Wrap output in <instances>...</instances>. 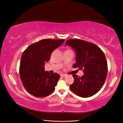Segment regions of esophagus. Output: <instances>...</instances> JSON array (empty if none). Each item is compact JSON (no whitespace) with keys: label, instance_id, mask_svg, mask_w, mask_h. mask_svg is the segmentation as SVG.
I'll return each mask as SVG.
<instances>
[{"label":"esophagus","instance_id":"esophagus-1","mask_svg":"<svg viewBox=\"0 0 123 123\" xmlns=\"http://www.w3.org/2000/svg\"><path fill=\"white\" fill-rule=\"evenodd\" d=\"M67 76L66 74H61V77H65Z\"/></svg>","mask_w":123,"mask_h":123}]
</instances>
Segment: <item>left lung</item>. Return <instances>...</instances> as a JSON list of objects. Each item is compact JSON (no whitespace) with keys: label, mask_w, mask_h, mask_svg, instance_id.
<instances>
[{"label":"left lung","mask_w":123,"mask_h":123,"mask_svg":"<svg viewBox=\"0 0 123 123\" xmlns=\"http://www.w3.org/2000/svg\"><path fill=\"white\" fill-rule=\"evenodd\" d=\"M66 45L76 53L73 68L83 70L84 75L73 74L74 81L70 89L78 96L88 98L96 94L103 86L106 79L108 67L105 54L94 43L79 39H69Z\"/></svg>","instance_id":"obj_1"}]
</instances>
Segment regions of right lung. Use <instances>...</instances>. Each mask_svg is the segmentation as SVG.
<instances>
[{"label":"right lung","mask_w":123,"mask_h":123,"mask_svg":"<svg viewBox=\"0 0 123 123\" xmlns=\"http://www.w3.org/2000/svg\"><path fill=\"white\" fill-rule=\"evenodd\" d=\"M64 39H44L35 42L23 51L19 66V75L27 92L38 98L47 97L55 90L60 75L44 71V64L51 54Z\"/></svg>","instance_id":"obj_1"}]
</instances>
